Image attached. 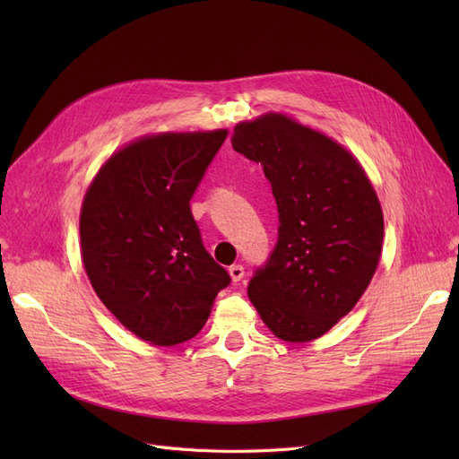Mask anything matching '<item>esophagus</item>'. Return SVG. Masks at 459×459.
Instances as JSON below:
<instances>
[{
	"label": "esophagus",
	"instance_id": "34e87169",
	"mask_svg": "<svg viewBox=\"0 0 459 459\" xmlns=\"http://www.w3.org/2000/svg\"><path fill=\"white\" fill-rule=\"evenodd\" d=\"M230 275H231V280L238 283L245 277V268L241 266V264H233V266H230Z\"/></svg>",
	"mask_w": 459,
	"mask_h": 459
}]
</instances>
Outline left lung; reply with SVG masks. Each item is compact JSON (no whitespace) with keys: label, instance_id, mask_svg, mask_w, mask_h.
Listing matches in <instances>:
<instances>
[{"label":"left lung","instance_id":"1","mask_svg":"<svg viewBox=\"0 0 459 459\" xmlns=\"http://www.w3.org/2000/svg\"><path fill=\"white\" fill-rule=\"evenodd\" d=\"M231 145L262 166L280 218L248 299L275 337H322L354 308L377 268L379 199L349 151L283 115L238 124Z\"/></svg>","mask_w":459,"mask_h":459}]
</instances>
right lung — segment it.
Wrapping results in <instances>:
<instances>
[{
  "mask_svg": "<svg viewBox=\"0 0 459 459\" xmlns=\"http://www.w3.org/2000/svg\"><path fill=\"white\" fill-rule=\"evenodd\" d=\"M226 130L143 137L110 157L80 214L84 268L118 322L152 344L195 337L231 277L191 212Z\"/></svg>",
  "mask_w": 459,
  "mask_h": 459,
  "instance_id": "1",
  "label": "right lung"
}]
</instances>
